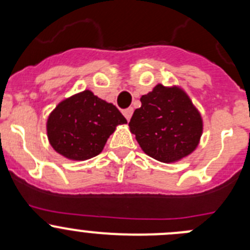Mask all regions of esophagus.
Returning <instances> with one entry per match:
<instances>
[{
  "instance_id": "34e87169",
  "label": "esophagus",
  "mask_w": 250,
  "mask_h": 250,
  "mask_svg": "<svg viewBox=\"0 0 250 250\" xmlns=\"http://www.w3.org/2000/svg\"><path fill=\"white\" fill-rule=\"evenodd\" d=\"M133 107H128V109H125V110H123V115H125V117L127 118V121H129L130 120V117H132V115H133Z\"/></svg>"
}]
</instances>
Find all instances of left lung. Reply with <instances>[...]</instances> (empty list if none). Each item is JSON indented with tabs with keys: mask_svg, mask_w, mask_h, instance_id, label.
I'll return each instance as SVG.
<instances>
[{
	"mask_svg": "<svg viewBox=\"0 0 250 250\" xmlns=\"http://www.w3.org/2000/svg\"><path fill=\"white\" fill-rule=\"evenodd\" d=\"M140 102L129 128L146 155L172 163L195 151L202 135L203 121L181 88L157 84Z\"/></svg>",
	"mask_w": 250,
	"mask_h": 250,
	"instance_id": "obj_1",
	"label": "left lung"
}]
</instances>
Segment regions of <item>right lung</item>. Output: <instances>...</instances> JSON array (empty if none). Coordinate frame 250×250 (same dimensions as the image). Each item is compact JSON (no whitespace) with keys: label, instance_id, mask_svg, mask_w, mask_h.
Wrapping results in <instances>:
<instances>
[{"label":"right lung","instance_id":"1","mask_svg":"<svg viewBox=\"0 0 250 250\" xmlns=\"http://www.w3.org/2000/svg\"><path fill=\"white\" fill-rule=\"evenodd\" d=\"M127 120L113 104L83 90L62 100L47 120L52 147L72 161H85L99 155L118 125Z\"/></svg>","mask_w":250,"mask_h":250}]
</instances>
